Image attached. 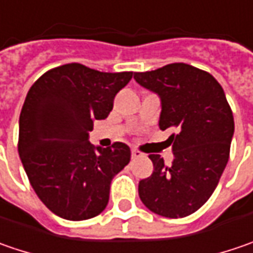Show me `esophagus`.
I'll use <instances>...</instances> for the list:
<instances>
[{
	"mask_svg": "<svg viewBox=\"0 0 253 253\" xmlns=\"http://www.w3.org/2000/svg\"><path fill=\"white\" fill-rule=\"evenodd\" d=\"M141 156H143V153H140L138 150H131V159H138Z\"/></svg>",
	"mask_w": 253,
	"mask_h": 253,
	"instance_id": "1",
	"label": "esophagus"
}]
</instances>
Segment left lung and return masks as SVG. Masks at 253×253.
Here are the masks:
<instances>
[{
  "label": "left lung",
  "mask_w": 253,
  "mask_h": 253,
  "mask_svg": "<svg viewBox=\"0 0 253 253\" xmlns=\"http://www.w3.org/2000/svg\"><path fill=\"white\" fill-rule=\"evenodd\" d=\"M134 81L160 97V128H177L167 140L171 166L150 156L154 170L138 182L140 200L154 214L187 216L212 195L229 159L235 125L224 89L212 75L187 63L138 72Z\"/></svg>",
  "instance_id": "obj_1"
}]
</instances>
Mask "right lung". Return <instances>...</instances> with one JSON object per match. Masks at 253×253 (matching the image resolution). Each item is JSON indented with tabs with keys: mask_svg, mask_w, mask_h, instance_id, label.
Instances as JSON below:
<instances>
[{
	"mask_svg": "<svg viewBox=\"0 0 253 253\" xmlns=\"http://www.w3.org/2000/svg\"><path fill=\"white\" fill-rule=\"evenodd\" d=\"M131 76L68 63L43 73L28 92L19 116V157L39 200L63 219L100 214L113 177L130 161L127 144L93 146L89 131L94 120L109 116Z\"/></svg>",
	"mask_w": 253,
	"mask_h": 253,
	"instance_id": "add662e5",
	"label": "right lung"
}]
</instances>
